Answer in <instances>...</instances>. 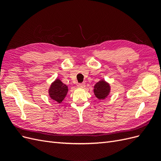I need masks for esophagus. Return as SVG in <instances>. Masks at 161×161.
<instances>
[{
	"label": "esophagus",
	"instance_id": "34e87169",
	"mask_svg": "<svg viewBox=\"0 0 161 161\" xmlns=\"http://www.w3.org/2000/svg\"><path fill=\"white\" fill-rule=\"evenodd\" d=\"M85 86V82H82V83H79V84H78V87H79V88L82 89V88H84Z\"/></svg>",
	"mask_w": 161,
	"mask_h": 161
}]
</instances>
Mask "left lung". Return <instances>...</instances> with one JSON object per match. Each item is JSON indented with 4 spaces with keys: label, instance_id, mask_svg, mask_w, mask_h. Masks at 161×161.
<instances>
[{
    "label": "left lung",
    "instance_id": "left-lung-1",
    "mask_svg": "<svg viewBox=\"0 0 161 161\" xmlns=\"http://www.w3.org/2000/svg\"><path fill=\"white\" fill-rule=\"evenodd\" d=\"M110 92V86L104 80H101L94 86V94L97 99H105Z\"/></svg>",
    "mask_w": 161,
    "mask_h": 161
}]
</instances>
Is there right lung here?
Returning a JSON list of instances; mask_svg holds the SVG:
<instances>
[{"mask_svg":"<svg viewBox=\"0 0 161 161\" xmlns=\"http://www.w3.org/2000/svg\"><path fill=\"white\" fill-rule=\"evenodd\" d=\"M69 91L68 86L62 83V82L59 79H56L53 81L49 89V95L50 98L57 101L58 103H60L64 100Z\"/></svg>","mask_w":161,"mask_h":161,"instance_id":"1","label":"right lung"}]
</instances>
